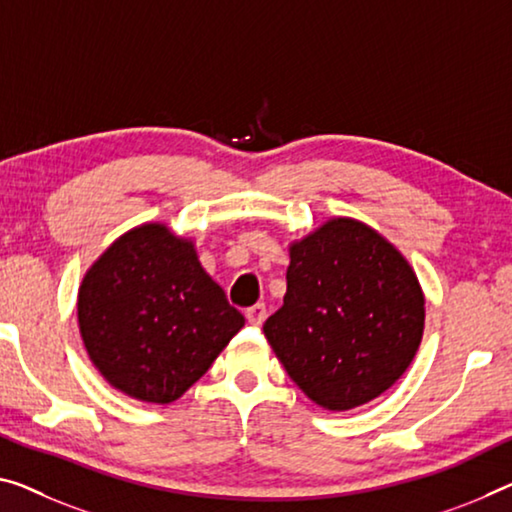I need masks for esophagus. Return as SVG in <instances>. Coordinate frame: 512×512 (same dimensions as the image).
I'll use <instances>...</instances> for the list:
<instances>
[{"mask_svg": "<svg viewBox=\"0 0 512 512\" xmlns=\"http://www.w3.org/2000/svg\"><path fill=\"white\" fill-rule=\"evenodd\" d=\"M265 318H267L265 304H254V306H251V309H247V320L251 322V325H256V327L263 325Z\"/></svg>", "mask_w": 512, "mask_h": 512, "instance_id": "34e87169", "label": "esophagus"}]
</instances>
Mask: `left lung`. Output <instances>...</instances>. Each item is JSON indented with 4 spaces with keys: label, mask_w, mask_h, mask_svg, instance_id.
<instances>
[{
    "label": "left lung",
    "mask_w": 512,
    "mask_h": 512,
    "mask_svg": "<svg viewBox=\"0 0 512 512\" xmlns=\"http://www.w3.org/2000/svg\"><path fill=\"white\" fill-rule=\"evenodd\" d=\"M274 355L313 403L345 412L396 384L419 350L426 300L405 256L364 222L334 217L288 247Z\"/></svg>",
    "instance_id": "8db88e82"
}]
</instances>
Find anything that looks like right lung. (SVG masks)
<instances>
[{"label": "right lung", "instance_id": "add662e5", "mask_svg": "<svg viewBox=\"0 0 512 512\" xmlns=\"http://www.w3.org/2000/svg\"><path fill=\"white\" fill-rule=\"evenodd\" d=\"M77 322L114 389L169 405L208 371L245 316L203 270L194 242L151 222L123 233L86 270Z\"/></svg>", "mask_w": 512, "mask_h": 512}]
</instances>
